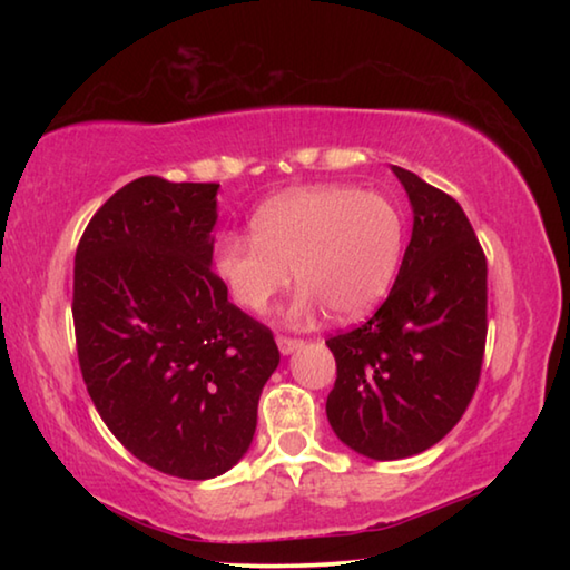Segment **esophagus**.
Listing matches in <instances>:
<instances>
[{
  "label": "esophagus",
  "instance_id": "34e87169",
  "mask_svg": "<svg viewBox=\"0 0 570 570\" xmlns=\"http://www.w3.org/2000/svg\"><path fill=\"white\" fill-rule=\"evenodd\" d=\"M276 344H278V352H282V354H292L304 342L302 340H292V336H276Z\"/></svg>",
  "mask_w": 570,
  "mask_h": 570
}]
</instances>
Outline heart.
I'll return each instance as SVG.
<instances>
[{
    "label": "heart",
    "mask_w": 570,
    "mask_h": 570,
    "mask_svg": "<svg viewBox=\"0 0 570 570\" xmlns=\"http://www.w3.org/2000/svg\"><path fill=\"white\" fill-rule=\"evenodd\" d=\"M404 246L400 208L377 190L306 186L278 193L250 218V236L216 240L214 274L250 314H264L292 284L288 320H308L324 304L340 320L372 312L397 276Z\"/></svg>",
    "instance_id": "1"
}]
</instances>
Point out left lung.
Segmentation results:
<instances>
[{"mask_svg":"<svg viewBox=\"0 0 570 570\" xmlns=\"http://www.w3.org/2000/svg\"><path fill=\"white\" fill-rule=\"evenodd\" d=\"M412 206V238L384 304L326 340L336 382L326 417L346 448L402 460L455 428L475 394L488 334V264L465 210L392 166Z\"/></svg>","mask_w":570,"mask_h":570,"instance_id":"obj_1","label":"left lung"}]
</instances>
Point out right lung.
<instances>
[{
    "instance_id": "obj_1",
    "label": "right lung",
    "mask_w": 570,
    "mask_h": 570,
    "mask_svg": "<svg viewBox=\"0 0 570 570\" xmlns=\"http://www.w3.org/2000/svg\"><path fill=\"white\" fill-rule=\"evenodd\" d=\"M218 183L142 176L90 218L75 254L82 380L122 448L183 480L246 455L278 366L274 334L210 272Z\"/></svg>"
}]
</instances>
